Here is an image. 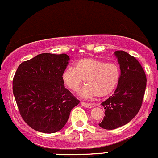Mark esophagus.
Here are the masks:
<instances>
[{"mask_svg": "<svg viewBox=\"0 0 158 158\" xmlns=\"http://www.w3.org/2000/svg\"><path fill=\"white\" fill-rule=\"evenodd\" d=\"M81 105L84 107H85L86 108H93V104H91V103H86V102H81Z\"/></svg>", "mask_w": 158, "mask_h": 158, "instance_id": "34e87169", "label": "esophagus"}]
</instances>
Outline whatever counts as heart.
Instances as JSON below:
<instances>
[{
    "mask_svg": "<svg viewBox=\"0 0 158 158\" xmlns=\"http://www.w3.org/2000/svg\"><path fill=\"white\" fill-rule=\"evenodd\" d=\"M119 78V69L116 64L106 63L94 58L79 59L75 67L66 68L62 74L64 84L74 92L78 90L85 79L86 84L80 91V95L85 98L104 97L111 94Z\"/></svg>",
    "mask_w": 158,
    "mask_h": 158,
    "instance_id": "heart-1",
    "label": "heart"
}]
</instances>
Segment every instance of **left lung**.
I'll use <instances>...</instances> for the list:
<instances>
[{
  "label": "left lung",
  "instance_id": "obj_1",
  "mask_svg": "<svg viewBox=\"0 0 158 158\" xmlns=\"http://www.w3.org/2000/svg\"><path fill=\"white\" fill-rule=\"evenodd\" d=\"M120 65V75L114 93L102 102L105 116L99 127L114 130L135 118L142 106L146 88V76L135 57L121 50L114 52Z\"/></svg>",
  "mask_w": 158,
  "mask_h": 158
}]
</instances>
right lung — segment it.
Returning <instances> with one entry per match:
<instances>
[{
  "instance_id": "1",
  "label": "right lung",
  "mask_w": 158,
  "mask_h": 158,
  "mask_svg": "<svg viewBox=\"0 0 158 158\" xmlns=\"http://www.w3.org/2000/svg\"><path fill=\"white\" fill-rule=\"evenodd\" d=\"M66 54L41 53L23 62L13 81V92L23 119L32 129L53 133L63 128L80 103L64 86Z\"/></svg>"
}]
</instances>
